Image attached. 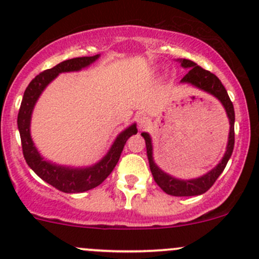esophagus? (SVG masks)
<instances>
[{
    "mask_svg": "<svg viewBox=\"0 0 259 259\" xmlns=\"http://www.w3.org/2000/svg\"><path fill=\"white\" fill-rule=\"evenodd\" d=\"M149 124H150V120L146 116H140L138 119V126H139V129H145V127L149 126Z\"/></svg>",
    "mask_w": 259,
    "mask_h": 259,
    "instance_id": "1",
    "label": "esophagus"
}]
</instances>
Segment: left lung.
Here are the masks:
<instances>
[{"mask_svg": "<svg viewBox=\"0 0 259 259\" xmlns=\"http://www.w3.org/2000/svg\"><path fill=\"white\" fill-rule=\"evenodd\" d=\"M178 61L182 64L184 69H188L187 75L183 77L180 82L190 83V85L195 86V88L200 89V90L205 91V93L211 94L215 96L222 105L226 109L227 115L229 119V138H228V144H227V150L224 154L223 159L221 163L204 174L203 177H199L197 179H190V180H182L177 179L174 177L169 176V174L164 173L159 166L156 165L155 161L153 159V145H151L150 135L148 133H142V137L145 139L146 145V154H148L149 159V165H150L151 174H153L154 180L156 184L169 195H174V197H193V195H200L203 193L207 192L211 185L215 183L218 177L223 173L224 168H226L227 163H228L229 158H231L232 153H233L234 148V108L232 104L231 99H229L228 93H227L226 88L221 80L211 74L208 70H204L203 67L198 66L195 62L192 60L187 59H178Z\"/></svg>", "mask_w": 259, "mask_h": 259, "instance_id": "8db88e82", "label": "left lung"}]
</instances>
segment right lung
<instances>
[{
	"instance_id": "right-lung-1",
	"label": "right lung",
	"mask_w": 259,
	"mask_h": 259,
	"mask_svg": "<svg viewBox=\"0 0 259 259\" xmlns=\"http://www.w3.org/2000/svg\"><path fill=\"white\" fill-rule=\"evenodd\" d=\"M99 56L100 55L75 57V59L60 62L52 69L45 70L44 72L38 74L26 88L20 111H18L17 125L18 130H20L22 153L26 163L41 179L64 193H82L100 185L114 170L126 140L132 135L138 133L137 125H130L127 129L117 135L108 154L99 163L94 164L93 166H89V168H69V166H61L50 163L40 155L36 146L33 145L30 134L31 115H32L33 106L44 89L61 72L79 71L93 64L95 60L99 59Z\"/></svg>"
}]
</instances>
